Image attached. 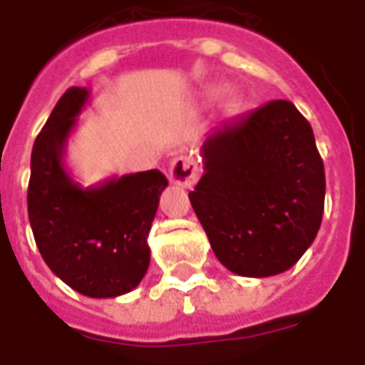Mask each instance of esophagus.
<instances>
[{
	"label": "esophagus",
	"mask_w": 365,
	"mask_h": 365,
	"mask_svg": "<svg viewBox=\"0 0 365 365\" xmlns=\"http://www.w3.org/2000/svg\"><path fill=\"white\" fill-rule=\"evenodd\" d=\"M201 168L191 156H178L170 162L168 168V178L170 182L178 183L182 187H191L199 180Z\"/></svg>",
	"instance_id": "obj_1"
}]
</instances>
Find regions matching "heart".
Instances as JSON below:
<instances>
[{
  "label": "heart",
  "mask_w": 365,
  "mask_h": 365,
  "mask_svg": "<svg viewBox=\"0 0 365 365\" xmlns=\"http://www.w3.org/2000/svg\"><path fill=\"white\" fill-rule=\"evenodd\" d=\"M221 93H222V90H213V91H211V96H213V97L221 96Z\"/></svg>",
  "instance_id": "1"
}]
</instances>
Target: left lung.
I'll return each instance as SVG.
<instances>
[{
  "instance_id": "obj_1",
  "label": "left lung",
  "mask_w": 365,
  "mask_h": 365,
  "mask_svg": "<svg viewBox=\"0 0 365 365\" xmlns=\"http://www.w3.org/2000/svg\"><path fill=\"white\" fill-rule=\"evenodd\" d=\"M201 158L190 201L222 266L269 277L297 264L324 211V166L297 107L275 99L217 127Z\"/></svg>"
}]
</instances>
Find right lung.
Returning a JSON list of instances; mask_svg holds the SVG:
<instances>
[{
    "label": "right lung",
    "mask_w": 365,
    "mask_h": 365,
    "mask_svg": "<svg viewBox=\"0 0 365 365\" xmlns=\"http://www.w3.org/2000/svg\"><path fill=\"white\" fill-rule=\"evenodd\" d=\"M90 99L72 88L60 97L31 154L27 207L41 256L52 274L86 297H119L143 282L148 232L168 180L160 170L82 187L64 164L68 138Z\"/></svg>",
    "instance_id": "add662e5"
}]
</instances>
